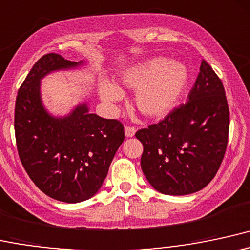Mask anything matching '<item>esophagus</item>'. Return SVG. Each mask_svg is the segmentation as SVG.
I'll use <instances>...</instances> for the list:
<instances>
[{
  "label": "esophagus",
  "mask_w": 250,
  "mask_h": 250,
  "mask_svg": "<svg viewBox=\"0 0 250 250\" xmlns=\"http://www.w3.org/2000/svg\"><path fill=\"white\" fill-rule=\"evenodd\" d=\"M125 131V136L127 137V138H131V137L134 136V133H136V128L132 127V126H125L124 128Z\"/></svg>",
  "instance_id": "esophagus-1"
}]
</instances>
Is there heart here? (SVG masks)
<instances>
[{"label": "heart", "instance_id": "1", "mask_svg": "<svg viewBox=\"0 0 250 250\" xmlns=\"http://www.w3.org/2000/svg\"><path fill=\"white\" fill-rule=\"evenodd\" d=\"M189 83V72L179 61H167L165 58H152L128 67L120 75L124 87L136 89L134 105L144 116L163 117L176 107ZM102 102L112 113L116 104L124 98L119 86L107 79L99 83Z\"/></svg>", "mask_w": 250, "mask_h": 250}]
</instances>
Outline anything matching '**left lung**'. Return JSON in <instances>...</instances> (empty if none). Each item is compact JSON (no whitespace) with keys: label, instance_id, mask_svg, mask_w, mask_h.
Wrapping results in <instances>:
<instances>
[{"label":"left lung","instance_id":"1","mask_svg":"<svg viewBox=\"0 0 250 250\" xmlns=\"http://www.w3.org/2000/svg\"><path fill=\"white\" fill-rule=\"evenodd\" d=\"M187 100L158 124L136 133L144 146L143 172L151 187L164 195H189L208 186L228 144L226 92L207 61H202Z\"/></svg>","mask_w":250,"mask_h":250}]
</instances>
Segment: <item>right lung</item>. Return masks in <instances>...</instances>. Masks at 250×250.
<instances>
[{
	"label": "right lung",
	"instance_id": "obj_1",
	"mask_svg": "<svg viewBox=\"0 0 250 250\" xmlns=\"http://www.w3.org/2000/svg\"><path fill=\"white\" fill-rule=\"evenodd\" d=\"M86 61L43 55L20 87L15 104V137L20 159L35 186L54 200L79 203L100 190L112 159L124 142V126L78 104L66 116L43 105L41 80L50 73L78 69Z\"/></svg>",
	"mask_w": 250,
	"mask_h": 250
}]
</instances>
